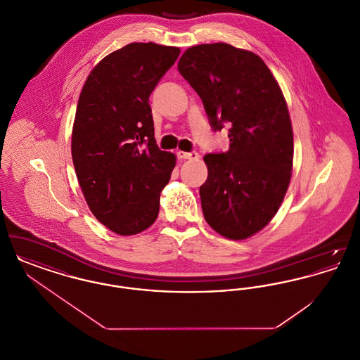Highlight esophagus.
Wrapping results in <instances>:
<instances>
[{"mask_svg": "<svg viewBox=\"0 0 360 360\" xmlns=\"http://www.w3.org/2000/svg\"><path fill=\"white\" fill-rule=\"evenodd\" d=\"M178 158L179 159H191V160H195L200 158V155L197 153H184V151H178Z\"/></svg>", "mask_w": 360, "mask_h": 360, "instance_id": "obj_1", "label": "esophagus"}]
</instances>
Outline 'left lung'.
Masks as SVG:
<instances>
[{
	"label": "left lung",
	"mask_w": 360,
	"mask_h": 360,
	"mask_svg": "<svg viewBox=\"0 0 360 360\" xmlns=\"http://www.w3.org/2000/svg\"><path fill=\"white\" fill-rule=\"evenodd\" d=\"M178 70L213 129L231 125L229 150L204 156L206 223L226 239H248L273 220L290 184L292 127L283 93L260 56L226 43L190 47Z\"/></svg>",
	"instance_id": "left-lung-1"
}]
</instances>
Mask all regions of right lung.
Here are the masks:
<instances>
[{
    "label": "right lung",
    "instance_id": "add662e5",
    "mask_svg": "<svg viewBox=\"0 0 360 360\" xmlns=\"http://www.w3.org/2000/svg\"><path fill=\"white\" fill-rule=\"evenodd\" d=\"M181 50L131 43L110 52L86 78L71 135L75 174L94 217L121 236L155 223L176 156L159 150L148 103Z\"/></svg>",
    "mask_w": 360,
    "mask_h": 360
}]
</instances>
